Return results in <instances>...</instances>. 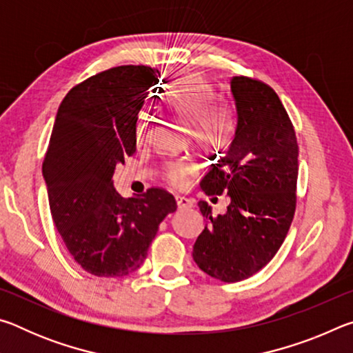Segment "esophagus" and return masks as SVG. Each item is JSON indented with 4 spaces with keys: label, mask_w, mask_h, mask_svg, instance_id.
Wrapping results in <instances>:
<instances>
[{
    "label": "esophagus",
    "mask_w": 353,
    "mask_h": 353,
    "mask_svg": "<svg viewBox=\"0 0 353 353\" xmlns=\"http://www.w3.org/2000/svg\"><path fill=\"white\" fill-rule=\"evenodd\" d=\"M176 202H177L179 210H185V208L193 207V201L188 199V198H185V196H176Z\"/></svg>",
    "instance_id": "esophagus-1"
}]
</instances>
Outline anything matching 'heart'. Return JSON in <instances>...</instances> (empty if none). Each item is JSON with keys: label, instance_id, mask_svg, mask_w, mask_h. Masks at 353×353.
Listing matches in <instances>:
<instances>
[{"label": "heart", "instance_id": "obj_1", "mask_svg": "<svg viewBox=\"0 0 353 353\" xmlns=\"http://www.w3.org/2000/svg\"><path fill=\"white\" fill-rule=\"evenodd\" d=\"M165 104L177 118L191 128L196 145L205 152H219L229 148L234 139V123L223 107L213 105V101L202 76L187 73L179 77L165 94ZM149 134V123L141 117L137 126V139L143 141ZM196 172L191 162H172L166 168L168 181L182 187Z\"/></svg>", "mask_w": 353, "mask_h": 353}]
</instances>
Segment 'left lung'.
Returning <instances> with one entry per match:
<instances>
[{
	"mask_svg": "<svg viewBox=\"0 0 353 353\" xmlns=\"http://www.w3.org/2000/svg\"><path fill=\"white\" fill-rule=\"evenodd\" d=\"M236 128L224 157L201 181L207 196L225 193L230 204L213 216L199 202L207 224L193 246V260L221 282L259 272L282 246L296 212L299 146L277 93L246 76L230 79Z\"/></svg>",
	"mask_w": 353,
	"mask_h": 353,
	"instance_id": "8db88e82",
	"label": "left lung"
}]
</instances>
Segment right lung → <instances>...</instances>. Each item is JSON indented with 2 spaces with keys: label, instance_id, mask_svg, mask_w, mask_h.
<instances>
[{
  "label": "right lung",
  "instance_id": "add662e5",
  "mask_svg": "<svg viewBox=\"0 0 353 353\" xmlns=\"http://www.w3.org/2000/svg\"><path fill=\"white\" fill-rule=\"evenodd\" d=\"M159 77L145 65L105 70L71 88L57 110L41 166L52 221L74 261L97 277L139 270L177 208L166 190L123 198L112 181L135 152L139 112Z\"/></svg>",
  "mask_w": 353,
  "mask_h": 353
}]
</instances>
